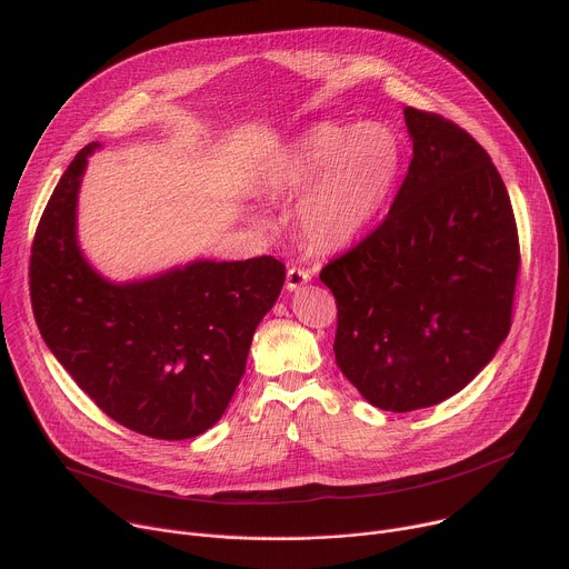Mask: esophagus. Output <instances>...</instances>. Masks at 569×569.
<instances>
[{
    "mask_svg": "<svg viewBox=\"0 0 569 569\" xmlns=\"http://www.w3.org/2000/svg\"><path fill=\"white\" fill-rule=\"evenodd\" d=\"M310 281V272L303 268H290L286 274V288L288 290H299L303 283Z\"/></svg>",
    "mask_w": 569,
    "mask_h": 569,
    "instance_id": "1",
    "label": "esophagus"
}]
</instances>
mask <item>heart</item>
Returning <instances> with one entry per match:
<instances>
[{"label":"heart","mask_w":569,"mask_h":569,"mask_svg":"<svg viewBox=\"0 0 569 569\" xmlns=\"http://www.w3.org/2000/svg\"><path fill=\"white\" fill-rule=\"evenodd\" d=\"M402 164V143L385 123H315L266 171L281 198H303L299 229L319 250L356 242L382 211Z\"/></svg>","instance_id":"heart-1"}]
</instances>
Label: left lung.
I'll list each match as a JSON object with an SVG mask.
<instances>
[{
	"label": "left lung",
	"instance_id": "obj_1",
	"mask_svg": "<svg viewBox=\"0 0 569 569\" xmlns=\"http://www.w3.org/2000/svg\"><path fill=\"white\" fill-rule=\"evenodd\" d=\"M402 114L415 152L387 218L319 272L338 301L336 362L387 412L430 408L493 360L520 270L489 152L439 114Z\"/></svg>",
	"mask_w": 569,
	"mask_h": 569
}]
</instances>
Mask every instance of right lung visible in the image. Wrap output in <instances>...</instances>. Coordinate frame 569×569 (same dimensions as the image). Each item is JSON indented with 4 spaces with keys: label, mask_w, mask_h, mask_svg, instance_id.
<instances>
[{
    "label": "right lung",
    "mask_w": 569,
    "mask_h": 569,
    "mask_svg": "<svg viewBox=\"0 0 569 569\" xmlns=\"http://www.w3.org/2000/svg\"><path fill=\"white\" fill-rule=\"evenodd\" d=\"M80 150L40 218L31 248V303L42 340L99 408L152 439L207 432L246 373L259 321L279 299L286 266L272 257L193 261L114 283L83 257L76 236Z\"/></svg>",
    "instance_id": "right-lung-1"
}]
</instances>
